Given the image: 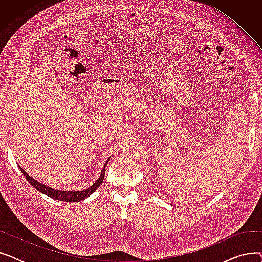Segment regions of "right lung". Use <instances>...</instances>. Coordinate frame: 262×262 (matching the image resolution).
I'll use <instances>...</instances> for the list:
<instances>
[{
	"label": "right lung",
	"mask_w": 262,
	"mask_h": 262,
	"mask_svg": "<svg viewBox=\"0 0 262 262\" xmlns=\"http://www.w3.org/2000/svg\"><path fill=\"white\" fill-rule=\"evenodd\" d=\"M109 161V159H107V161L105 162L104 164V168L102 170V173L100 175V177L98 178V181H96L92 186H90L89 188H87L86 190H82V191H61V190H57V189H54V188H51L47 185H43L39 183L38 181L34 180V178L32 176H30L29 174H27L25 171H23L22 168H20V170L22 171L23 175L26 177L27 182H29L37 191L41 192V193H43L54 200H58V201H63V202H69V203H72V202H80L82 200L87 199L88 196H90L94 191H96V189H98L100 187V185L103 183L104 181V176H105V167L107 162Z\"/></svg>",
	"instance_id": "1"
}]
</instances>
